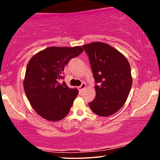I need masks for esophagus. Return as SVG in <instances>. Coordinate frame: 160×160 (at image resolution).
<instances>
[{"instance_id":"34e87169","label":"esophagus","mask_w":160,"mask_h":160,"mask_svg":"<svg viewBox=\"0 0 160 160\" xmlns=\"http://www.w3.org/2000/svg\"><path fill=\"white\" fill-rule=\"evenodd\" d=\"M86 86H87V85H86V84H85V83H82V84H81L79 87H78V90H79V92H82V90L85 88V87H86Z\"/></svg>"}]
</instances>
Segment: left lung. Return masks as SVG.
<instances>
[{
  "label": "left lung",
  "instance_id": "obj_1",
  "mask_svg": "<svg viewBox=\"0 0 160 160\" xmlns=\"http://www.w3.org/2000/svg\"><path fill=\"white\" fill-rule=\"evenodd\" d=\"M82 47L89 57L96 83V96L89 106L97 115L108 117L117 112L128 97L132 83L130 65L123 54L105 43Z\"/></svg>",
  "mask_w": 160,
  "mask_h": 160
}]
</instances>
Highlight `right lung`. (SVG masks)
<instances>
[{
  "label": "right lung",
  "instance_id": "right-lung-1",
  "mask_svg": "<svg viewBox=\"0 0 160 160\" xmlns=\"http://www.w3.org/2000/svg\"><path fill=\"white\" fill-rule=\"evenodd\" d=\"M83 52L81 47H52L30 59L26 68L24 89L34 110L43 119L58 121L70 111L77 96L76 88H69L64 78L65 65Z\"/></svg>",
  "mask_w": 160,
  "mask_h": 160
}]
</instances>
